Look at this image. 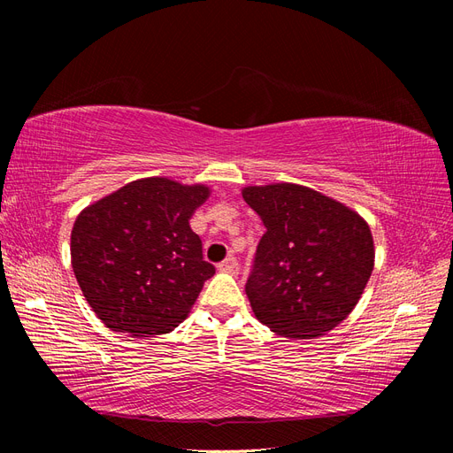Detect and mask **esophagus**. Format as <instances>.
<instances>
[{
  "instance_id": "1",
  "label": "esophagus",
  "mask_w": 453,
  "mask_h": 453,
  "mask_svg": "<svg viewBox=\"0 0 453 453\" xmlns=\"http://www.w3.org/2000/svg\"><path fill=\"white\" fill-rule=\"evenodd\" d=\"M221 272H226V273H238L240 266H238V260L234 257H226L221 265L217 266Z\"/></svg>"
}]
</instances>
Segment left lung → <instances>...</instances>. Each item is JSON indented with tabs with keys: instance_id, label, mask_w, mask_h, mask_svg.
Instances as JSON below:
<instances>
[{
	"instance_id": "obj_1",
	"label": "left lung",
	"mask_w": 453,
	"mask_h": 453,
	"mask_svg": "<svg viewBox=\"0 0 453 453\" xmlns=\"http://www.w3.org/2000/svg\"><path fill=\"white\" fill-rule=\"evenodd\" d=\"M266 232L245 283L255 318L285 338L333 331L357 306L374 268L365 219L310 187H245Z\"/></svg>"
}]
</instances>
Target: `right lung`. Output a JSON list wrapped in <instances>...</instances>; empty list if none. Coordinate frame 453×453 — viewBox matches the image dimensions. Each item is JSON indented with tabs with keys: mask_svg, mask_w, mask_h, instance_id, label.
Returning a JSON list of instances; mask_svg holds the SVG:
<instances>
[{
	"mask_svg": "<svg viewBox=\"0 0 453 453\" xmlns=\"http://www.w3.org/2000/svg\"><path fill=\"white\" fill-rule=\"evenodd\" d=\"M210 187L145 177L90 203L72 230V266L107 328L166 334L196 303L215 268L188 221Z\"/></svg>",
	"mask_w": 453,
	"mask_h": 453,
	"instance_id": "right-lung-1",
	"label": "right lung"
}]
</instances>
